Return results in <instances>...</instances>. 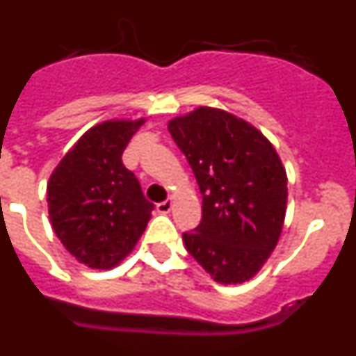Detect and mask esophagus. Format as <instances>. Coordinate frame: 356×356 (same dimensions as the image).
<instances>
[{
	"instance_id": "34e87169",
	"label": "esophagus",
	"mask_w": 356,
	"mask_h": 356,
	"mask_svg": "<svg viewBox=\"0 0 356 356\" xmlns=\"http://www.w3.org/2000/svg\"><path fill=\"white\" fill-rule=\"evenodd\" d=\"M156 210H159L160 213H169L172 210V201L171 200L162 201V203H159V205H156Z\"/></svg>"
}]
</instances>
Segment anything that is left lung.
Wrapping results in <instances>:
<instances>
[{"label": "left lung", "mask_w": 356, "mask_h": 356, "mask_svg": "<svg viewBox=\"0 0 356 356\" xmlns=\"http://www.w3.org/2000/svg\"><path fill=\"white\" fill-rule=\"evenodd\" d=\"M203 194V217L185 248L217 284L253 278L271 257L287 212V172L266 135L244 119L197 106L171 119Z\"/></svg>", "instance_id": "1"}]
</instances>
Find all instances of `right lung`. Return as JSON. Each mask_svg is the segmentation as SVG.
<instances>
[{"instance_id": "obj_1", "label": "right lung", "mask_w": 356, "mask_h": 356, "mask_svg": "<svg viewBox=\"0 0 356 356\" xmlns=\"http://www.w3.org/2000/svg\"><path fill=\"white\" fill-rule=\"evenodd\" d=\"M146 119H108L89 128L53 169L49 221L58 241L90 269H112L134 251L153 203L122 165V151Z\"/></svg>"}]
</instances>
